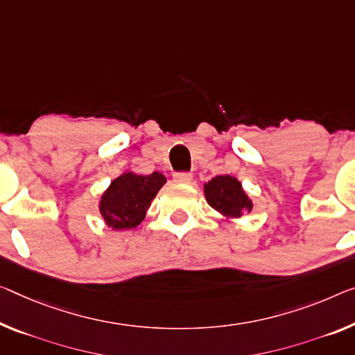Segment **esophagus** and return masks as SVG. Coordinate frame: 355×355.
<instances>
[{
	"label": "esophagus",
	"mask_w": 355,
	"mask_h": 355,
	"mask_svg": "<svg viewBox=\"0 0 355 355\" xmlns=\"http://www.w3.org/2000/svg\"><path fill=\"white\" fill-rule=\"evenodd\" d=\"M192 174L190 173H174L173 174V179H174V182H178V184H190L192 182Z\"/></svg>",
	"instance_id": "obj_1"
}]
</instances>
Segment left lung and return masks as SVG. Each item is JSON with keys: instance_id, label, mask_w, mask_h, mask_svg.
<instances>
[{"instance_id": "obj_1", "label": "left lung", "mask_w": 355, "mask_h": 355, "mask_svg": "<svg viewBox=\"0 0 355 355\" xmlns=\"http://www.w3.org/2000/svg\"><path fill=\"white\" fill-rule=\"evenodd\" d=\"M205 198L212 209L219 212L220 219L234 220L249 214L254 208L243 184L230 174L216 176L203 185Z\"/></svg>"}]
</instances>
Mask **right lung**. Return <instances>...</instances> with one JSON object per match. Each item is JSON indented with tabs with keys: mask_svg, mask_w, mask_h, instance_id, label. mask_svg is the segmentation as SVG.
I'll return each mask as SVG.
<instances>
[{
	"mask_svg": "<svg viewBox=\"0 0 355 355\" xmlns=\"http://www.w3.org/2000/svg\"><path fill=\"white\" fill-rule=\"evenodd\" d=\"M166 178L154 171L147 176L125 171L103 192L98 209L112 230H130L144 220L152 200L165 185Z\"/></svg>",
	"mask_w": 355,
	"mask_h": 355,
	"instance_id": "obj_1",
	"label": "right lung"
}]
</instances>
